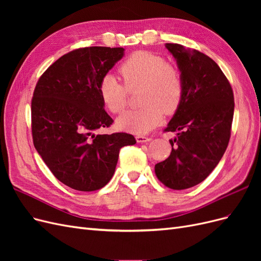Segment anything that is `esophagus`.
Returning <instances> with one entry per match:
<instances>
[{
	"mask_svg": "<svg viewBox=\"0 0 261 261\" xmlns=\"http://www.w3.org/2000/svg\"><path fill=\"white\" fill-rule=\"evenodd\" d=\"M150 140L149 137L147 136H143V135H138L136 136V141L138 144H144V143H148V141Z\"/></svg>",
	"mask_w": 261,
	"mask_h": 261,
	"instance_id": "obj_1",
	"label": "esophagus"
}]
</instances>
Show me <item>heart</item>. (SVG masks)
I'll list each match as a JSON object with an SVG mask.
<instances>
[{"mask_svg":"<svg viewBox=\"0 0 261 261\" xmlns=\"http://www.w3.org/2000/svg\"><path fill=\"white\" fill-rule=\"evenodd\" d=\"M124 85L111 74L102 78L99 93L105 107L113 114L122 113L127 106V90L140 88L138 103L118 117L117 126L134 134H146L162 120L163 113L172 114L183 98L184 85L179 69L153 53L138 51L126 59L118 68Z\"/></svg>","mask_w":261,"mask_h":261,"instance_id":"heart-1","label":"heart"}]
</instances>
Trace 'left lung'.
Listing matches in <instances>:
<instances>
[{
	"instance_id": "obj_1",
	"label": "left lung",
	"mask_w": 261,
	"mask_h": 261,
	"mask_svg": "<svg viewBox=\"0 0 261 261\" xmlns=\"http://www.w3.org/2000/svg\"><path fill=\"white\" fill-rule=\"evenodd\" d=\"M176 60L183 80L181 102L165 132H176L170 140L168 159L154 172L171 189L191 188L206 178L223 156L231 136L234 114L232 87L217 63L197 50L165 43Z\"/></svg>"
}]
</instances>
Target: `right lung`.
Listing matches in <instances>:
<instances>
[{"label":"right lung","mask_w":261,"mask_h":261,"mask_svg":"<svg viewBox=\"0 0 261 261\" xmlns=\"http://www.w3.org/2000/svg\"><path fill=\"white\" fill-rule=\"evenodd\" d=\"M123 48L88 46L63 55L39 78L31 100V132L38 153L63 184L93 192L112 178L118 153L135 145L130 134L96 135L113 123L99 85Z\"/></svg>","instance_id":"add662e5"}]
</instances>
